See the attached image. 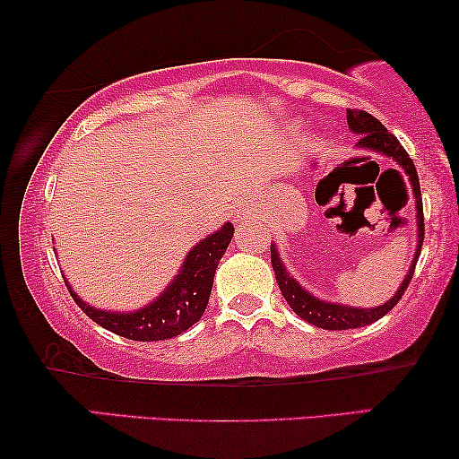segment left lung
Masks as SVG:
<instances>
[{"mask_svg":"<svg viewBox=\"0 0 459 459\" xmlns=\"http://www.w3.org/2000/svg\"><path fill=\"white\" fill-rule=\"evenodd\" d=\"M347 123L349 129L359 137V143L357 146L372 150V152H378L386 159L397 162V165L403 169L407 181H410L411 194L416 198V211H418V248L416 255H413L410 273L405 275V280L401 281L399 290L394 292L391 300H386L385 305L372 307V309H359V307H349V305H338V303H328V300H319L313 297L311 292H307L303 286L299 284L297 280L290 278V273L286 272L284 263H281L278 250L272 247V267L275 272V280H278V286L281 294H284L286 303L290 305V309L297 313L300 319L309 322L317 328L324 330H351V328H361V325L378 322L380 317H385L388 311L393 309L394 305L399 303L403 292L410 286L411 275L416 272V263L420 256V250H422L424 242V211H422V192H420V179L418 171L410 154L405 152V148L401 146L397 137L388 134V129L382 125L378 118L369 115L366 110H347ZM394 171V169H393ZM403 178V175H401Z\"/></svg>","mask_w":459,"mask_h":459,"instance_id":"left-lung-1","label":"left lung"}]
</instances>
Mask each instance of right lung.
Wrapping results in <instances>:
<instances>
[{"label":"right lung","mask_w":459,"mask_h":459,"mask_svg":"<svg viewBox=\"0 0 459 459\" xmlns=\"http://www.w3.org/2000/svg\"><path fill=\"white\" fill-rule=\"evenodd\" d=\"M231 236H234V225L225 223L215 234L200 240L187 253L184 265H181L179 273L175 275L171 284L167 286V290L143 309L131 313L100 311L96 307L85 305L71 290L68 281H65V284L74 303L79 305V309L102 328L115 332L123 338H129V341H165V338H173L192 328L203 317L206 303H209L212 280H215V269L221 261L225 248L230 247Z\"/></svg>","instance_id":"1"}]
</instances>
